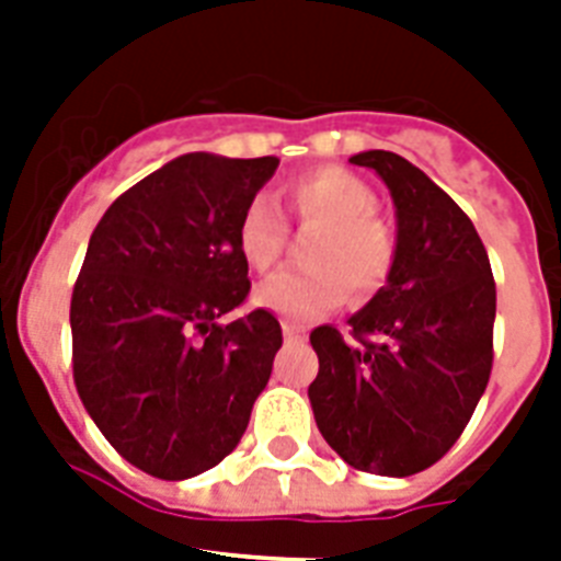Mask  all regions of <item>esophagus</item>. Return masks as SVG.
Returning <instances> with one entry per match:
<instances>
[{
	"instance_id": "obj_1",
	"label": "esophagus",
	"mask_w": 561,
	"mask_h": 561,
	"mask_svg": "<svg viewBox=\"0 0 561 561\" xmlns=\"http://www.w3.org/2000/svg\"><path fill=\"white\" fill-rule=\"evenodd\" d=\"M282 334H285V341L288 343H306V329H302V325L285 323L282 325Z\"/></svg>"
}]
</instances>
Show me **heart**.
I'll return each mask as SVG.
<instances>
[{
    "label": "heart",
    "mask_w": 561,
    "mask_h": 561,
    "mask_svg": "<svg viewBox=\"0 0 561 561\" xmlns=\"http://www.w3.org/2000/svg\"><path fill=\"white\" fill-rule=\"evenodd\" d=\"M299 227H317L308 238L302 271H282L255 290V306L271 314L308 323L329 314L346 297L369 299L387 285L399 259V236L390 218L375 209V192L337 165L306 171L285 186ZM288 247V224L276 206L255 197L236 224V250L255 273H267Z\"/></svg>",
    "instance_id": "b5f03b06"
}]
</instances>
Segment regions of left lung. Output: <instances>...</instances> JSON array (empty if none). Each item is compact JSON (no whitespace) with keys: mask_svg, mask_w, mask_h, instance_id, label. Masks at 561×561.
Returning a JSON list of instances; mask_svg holds the SVG:
<instances>
[{"mask_svg":"<svg viewBox=\"0 0 561 561\" xmlns=\"http://www.w3.org/2000/svg\"><path fill=\"white\" fill-rule=\"evenodd\" d=\"M350 162L378 171L396 203L399 259L352 317V341L317 325L308 399L325 443L369 474L408 478L451 451L492 373L495 279L457 203L390 151Z\"/></svg>","mask_w":561,"mask_h":561,"instance_id":"8db88e82","label":"left lung"}]
</instances>
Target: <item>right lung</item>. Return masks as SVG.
<instances>
[{
    "mask_svg": "<svg viewBox=\"0 0 561 561\" xmlns=\"http://www.w3.org/2000/svg\"><path fill=\"white\" fill-rule=\"evenodd\" d=\"M279 160L186 153L118 194L92 229L72 290V375L83 408L130 466L186 480L232 454L282 346L244 306L236 224Z\"/></svg>",
    "mask_w": 561,
    "mask_h": 561,
    "instance_id": "1",
    "label": "right lung"
}]
</instances>
